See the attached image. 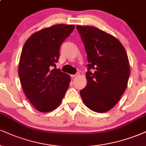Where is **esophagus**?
<instances>
[{"label":"esophagus","mask_w":146,"mask_h":146,"mask_svg":"<svg viewBox=\"0 0 146 146\" xmlns=\"http://www.w3.org/2000/svg\"><path fill=\"white\" fill-rule=\"evenodd\" d=\"M80 73H77L76 74H75V75H71V77L72 78H76V77H78V76H80Z\"/></svg>","instance_id":"obj_1"}]
</instances>
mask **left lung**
<instances>
[{"mask_svg": "<svg viewBox=\"0 0 146 146\" xmlns=\"http://www.w3.org/2000/svg\"><path fill=\"white\" fill-rule=\"evenodd\" d=\"M87 57V84L80 90L84 104L96 113H105L118 103L128 86L129 60L117 38L93 26L77 25ZM93 68V72L90 69Z\"/></svg>", "mask_w": 146, "mask_h": 146, "instance_id": "left-lung-1", "label": "left lung"}]
</instances>
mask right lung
I'll return each instance as SVG.
<instances>
[{
  "mask_svg": "<svg viewBox=\"0 0 146 146\" xmlns=\"http://www.w3.org/2000/svg\"><path fill=\"white\" fill-rule=\"evenodd\" d=\"M75 25L60 24L33 33L25 42L20 57L18 75L23 91L42 113L56 109L69 86L71 77L56 66L62 43Z\"/></svg>",
  "mask_w": 146,
  "mask_h": 146,
  "instance_id": "right-lung-1",
  "label": "right lung"
}]
</instances>
